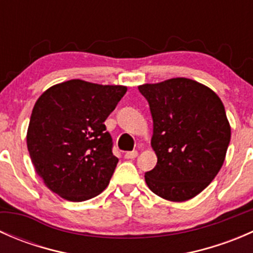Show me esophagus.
<instances>
[{
    "instance_id": "obj_1",
    "label": "esophagus",
    "mask_w": 253,
    "mask_h": 253,
    "mask_svg": "<svg viewBox=\"0 0 253 253\" xmlns=\"http://www.w3.org/2000/svg\"><path fill=\"white\" fill-rule=\"evenodd\" d=\"M137 155H138V152L137 150H132V152H127L125 154V158L126 159H134V158H137Z\"/></svg>"
}]
</instances>
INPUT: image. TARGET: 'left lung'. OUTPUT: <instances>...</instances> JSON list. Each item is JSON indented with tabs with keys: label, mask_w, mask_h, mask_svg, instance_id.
Returning <instances> with one entry per match:
<instances>
[{
	"label": "left lung",
	"mask_w": 253,
	"mask_h": 253,
	"mask_svg": "<svg viewBox=\"0 0 253 253\" xmlns=\"http://www.w3.org/2000/svg\"><path fill=\"white\" fill-rule=\"evenodd\" d=\"M138 89L149 104L158 157L145 182L165 200H191L214 180L225 159L231 131L223 103L211 89L188 78Z\"/></svg>",
	"instance_id": "1"
}]
</instances>
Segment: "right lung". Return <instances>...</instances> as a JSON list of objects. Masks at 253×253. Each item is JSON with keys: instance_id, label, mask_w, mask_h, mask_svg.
Returning a JSON list of instances; mask_svg holds the SVG:
<instances>
[{"instance_id": "obj_1", "label": "right lung", "mask_w": 253, "mask_h": 253, "mask_svg": "<svg viewBox=\"0 0 253 253\" xmlns=\"http://www.w3.org/2000/svg\"><path fill=\"white\" fill-rule=\"evenodd\" d=\"M126 91L122 85L71 79L38 99L27 145L35 171L52 192L82 202L105 190L119 159L104 122Z\"/></svg>"}]
</instances>
